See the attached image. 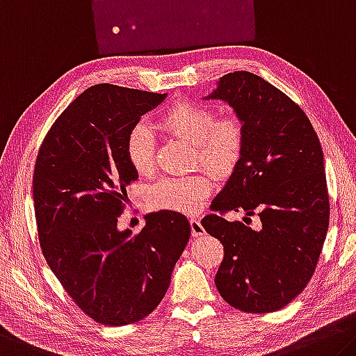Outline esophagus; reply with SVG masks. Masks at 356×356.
Returning <instances> with one entry per match:
<instances>
[{
    "label": "esophagus",
    "instance_id": "esophagus-1",
    "mask_svg": "<svg viewBox=\"0 0 356 356\" xmlns=\"http://www.w3.org/2000/svg\"><path fill=\"white\" fill-rule=\"evenodd\" d=\"M190 227H191V236H195V238H198V236H202L206 233L204 228H202L201 222H200V218H191L190 220Z\"/></svg>",
    "mask_w": 356,
    "mask_h": 356
}]
</instances>
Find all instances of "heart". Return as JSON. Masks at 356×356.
I'll return each instance as SVG.
<instances>
[{"mask_svg": "<svg viewBox=\"0 0 356 356\" xmlns=\"http://www.w3.org/2000/svg\"><path fill=\"white\" fill-rule=\"evenodd\" d=\"M156 127L193 144L195 160L211 171L227 176L238 168L245 147V129L234 114L216 117L211 106L182 98L158 117ZM125 155L134 171L150 176L155 171V139L147 125L138 123L129 129ZM212 179L206 172L165 177L149 191L154 209L195 212L212 193Z\"/></svg>", "mask_w": 356, "mask_h": 356, "instance_id": "1", "label": "heart"}]
</instances>
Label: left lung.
Instances as JSON below:
<instances>
[{
    "mask_svg": "<svg viewBox=\"0 0 356 356\" xmlns=\"http://www.w3.org/2000/svg\"><path fill=\"white\" fill-rule=\"evenodd\" d=\"M211 98L227 101L245 129L244 155L201 220L223 244L217 290L244 312H274L306 289L328 233L323 150L301 107L257 74L228 72ZM229 210L258 213L259 228L228 222Z\"/></svg>",
    "mask_w": 356,
    "mask_h": 356,
    "instance_id": "8db88e82",
    "label": "left lung"
}]
</instances>
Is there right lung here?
<instances>
[{
  "label": "right lung",
  "mask_w": 356,
  "mask_h": 356,
  "mask_svg": "<svg viewBox=\"0 0 356 356\" xmlns=\"http://www.w3.org/2000/svg\"><path fill=\"white\" fill-rule=\"evenodd\" d=\"M165 93L98 83L61 112L44 138L33 172L38 238L49 268L90 318L122 326L161 302L187 245L180 212L145 216L140 233L118 231L138 180L125 140Z\"/></svg>",
  "instance_id": "add662e5"
}]
</instances>
